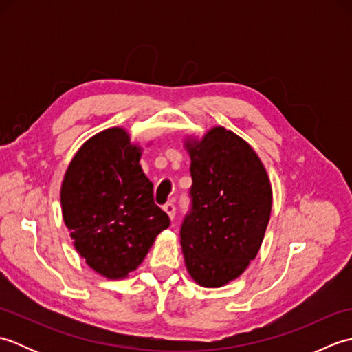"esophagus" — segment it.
Returning <instances> with one entry per match:
<instances>
[{
	"instance_id": "34e87169",
	"label": "esophagus",
	"mask_w": 352,
	"mask_h": 352,
	"mask_svg": "<svg viewBox=\"0 0 352 352\" xmlns=\"http://www.w3.org/2000/svg\"><path fill=\"white\" fill-rule=\"evenodd\" d=\"M163 210L168 213V216L170 219H174L175 218V212H177V207H175V204L174 203H166L163 206Z\"/></svg>"
}]
</instances>
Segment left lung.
<instances>
[{
  "mask_svg": "<svg viewBox=\"0 0 352 352\" xmlns=\"http://www.w3.org/2000/svg\"><path fill=\"white\" fill-rule=\"evenodd\" d=\"M186 148L192 177L180 228L186 267L201 286L221 287L257 256L271 216V183L254 149L223 126Z\"/></svg>",
  "mask_w": 352,
  "mask_h": 352,
  "instance_id": "1",
  "label": "left lung"
}]
</instances>
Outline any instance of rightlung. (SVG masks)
<instances>
[{"mask_svg":"<svg viewBox=\"0 0 352 352\" xmlns=\"http://www.w3.org/2000/svg\"><path fill=\"white\" fill-rule=\"evenodd\" d=\"M140 148L122 129L89 139L65 174L60 201L66 227L86 263L107 278H124L145 258L169 216L154 203L139 164Z\"/></svg>","mask_w":352,"mask_h":352,"instance_id":"add662e5","label":"right lung"}]
</instances>
